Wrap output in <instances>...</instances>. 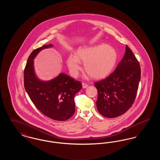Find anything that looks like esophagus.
<instances>
[{"mask_svg": "<svg viewBox=\"0 0 160 160\" xmlns=\"http://www.w3.org/2000/svg\"><path fill=\"white\" fill-rule=\"evenodd\" d=\"M88 85L87 84L84 83H82L83 88H88Z\"/></svg>", "mask_w": 160, "mask_h": 160, "instance_id": "obj_1", "label": "esophagus"}]
</instances>
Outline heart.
<instances>
[{"label":"heart","mask_w":160,"mask_h":160,"mask_svg":"<svg viewBox=\"0 0 160 160\" xmlns=\"http://www.w3.org/2000/svg\"><path fill=\"white\" fill-rule=\"evenodd\" d=\"M118 60V53L113 47L106 43L80 47L75 55H69L67 63L71 74L77 76L84 63L85 71L96 80L104 78L113 71Z\"/></svg>","instance_id":"obj_1"}]
</instances>
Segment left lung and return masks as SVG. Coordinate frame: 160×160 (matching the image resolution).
<instances>
[{
    "instance_id": "8db88e82",
    "label": "left lung",
    "mask_w": 160,
    "mask_h": 160,
    "mask_svg": "<svg viewBox=\"0 0 160 160\" xmlns=\"http://www.w3.org/2000/svg\"><path fill=\"white\" fill-rule=\"evenodd\" d=\"M140 78L139 62L126 46L123 58L114 71L94 83L98 90L96 104L99 113L113 118L128 111L136 98Z\"/></svg>"
}]
</instances>
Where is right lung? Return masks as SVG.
Here are the masks:
<instances>
[{"label":"right lung","mask_w":160,"mask_h":160,"mask_svg":"<svg viewBox=\"0 0 160 160\" xmlns=\"http://www.w3.org/2000/svg\"><path fill=\"white\" fill-rule=\"evenodd\" d=\"M53 47L52 44L44 45L31 53L24 71V86L31 101L42 114L55 121H64L74 113V96L82 86L65 73L48 81L37 76L34 59L41 50Z\"/></svg>","instance_id":"obj_1"}]
</instances>
